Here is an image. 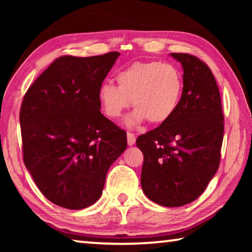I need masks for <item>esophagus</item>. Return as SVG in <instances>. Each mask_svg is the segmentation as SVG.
I'll return each instance as SVG.
<instances>
[{
	"label": "esophagus",
	"mask_w": 252,
	"mask_h": 252,
	"mask_svg": "<svg viewBox=\"0 0 252 252\" xmlns=\"http://www.w3.org/2000/svg\"><path fill=\"white\" fill-rule=\"evenodd\" d=\"M126 138H127V144H129V146H133V144L135 143L134 133H132V132H127Z\"/></svg>",
	"instance_id": "1"
}]
</instances>
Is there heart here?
Wrapping results in <instances>:
<instances>
[{"label": "heart", "instance_id": "1", "mask_svg": "<svg viewBox=\"0 0 252 252\" xmlns=\"http://www.w3.org/2000/svg\"><path fill=\"white\" fill-rule=\"evenodd\" d=\"M117 85L104 82L97 97L102 111L117 120L131 105L135 110L127 119L129 126L148 121L160 125L170 120L180 105L183 93L181 72L171 63L134 62L119 71Z\"/></svg>", "mask_w": 252, "mask_h": 252}]
</instances>
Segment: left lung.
<instances>
[{
    "label": "left lung",
    "instance_id": "left-lung-1",
    "mask_svg": "<svg viewBox=\"0 0 252 252\" xmlns=\"http://www.w3.org/2000/svg\"><path fill=\"white\" fill-rule=\"evenodd\" d=\"M183 67V93L173 117L136 139L143 153L141 186L160 206L181 207L200 197L220 164L223 111L218 84L202 60L171 53Z\"/></svg>",
    "mask_w": 252,
    "mask_h": 252
}]
</instances>
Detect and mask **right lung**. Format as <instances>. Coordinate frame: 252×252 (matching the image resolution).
Returning <instances> with one entry per match:
<instances>
[{"label":"right lung","mask_w":252,"mask_h":252,"mask_svg":"<svg viewBox=\"0 0 252 252\" xmlns=\"http://www.w3.org/2000/svg\"><path fill=\"white\" fill-rule=\"evenodd\" d=\"M120 55H63L28 89L20 110L22 155L44 197L79 210L102 194L126 132L101 113L100 85Z\"/></svg>","instance_id":"obj_1"}]
</instances>
